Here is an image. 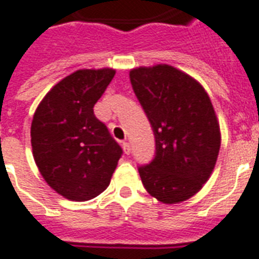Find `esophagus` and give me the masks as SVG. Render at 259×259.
Masks as SVG:
<instances>
[{
  "label": "esophagus",
  "mask_w": 259,
  "mask_h": 259,
  "mask_svg": "<svg viewBox=\"0 0 259 259\" xmlns=\"http://www.w3.org/2000/svg\"><path fill=\"white\" fill-rule=\"evenodd\" d=\"M122 149L125 152V154H129L130 153V144L129 142H122Z\"/></svg>",
  "instance_id": "obj_1"
}]
</instances>
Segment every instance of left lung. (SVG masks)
Listing matches in <instances>:
<instances>
[{
	"mask_svg": "<svg viewBox=\"0 0 259 259\" xmlns=\"http://www.w3.org/2000/svg\"><path fill=\"white\" fill-rule=\"evenodd\" d=\"M130 82L156 138V156L138 168L142 184L164 204L188 200L209 179L221 148L208 94L196 79L168 64L133 68Z\"/></svg>",
	"mask_w": 259,
	"mask_h": 259,
	"instance_id": "8db88e82",
	"label": "left lung"
}]
</instances>
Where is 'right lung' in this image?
Returning <instances> with one entry per match:
<instances>
[{"instance_id":"1","label":"right lung","mask_w":259,"mask_h":259,"mask_svg":"<svg viewBox=\"0 0 259 259\" xmlns=\"http://www.w3.org/2000/svg\"><path fill=\"white\" fill-rule=\"evenodd\" d=\"M115 75L113 68L78 70L42 98L30 126L33 158L42 179L68 200L97 197L110 184L122 149L94 105Z\"/></svg>"}]
</instances>
